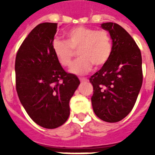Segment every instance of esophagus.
I'll return each mask as SVG.
<instances>
[{
    "label": "esophagus",
    "instance_id": "1",
    "mask_svg": "<svg viewBox=\"0 0 155 155\" xmlns=\"http://www.w3.org/2000/svg\"><path fill=\"white\" fill-rule=\"evenodd\" d=\"M80 82H87V79H86V78H80Z\"/></svg>",
    "mask_w": 155,
    "mask_h": 155
}]
</instances>
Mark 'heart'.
I'll return each instance as SVG.
<instances>
[{"mask_svg": "<svg viewBox=\"0 0 155 155\" xmlns=\"http://www.w3.org/2000/svg\"><path fill=\"white\" fill-rule=\"evenodd\" d=\"M67 42L54 39L52 51L63 67L71 63L75 51L80 58L73 63L70 71L75 75H84L89 71L92 64L97 68L104 65L110 58L113 46L110 35L106 30H96L84 25H78L66 32Z\"/></svg>", "mask_w": 155, "mask_h": 155, "instance_id": "obj_1", "label": "heart"}]
</instances>
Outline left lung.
Returning a JSON list of instances; mask_svg holds the SVG:
<instances>
[{"label":"left lung","mask_w":155,"mask_h":155,"mask_svg":"<svg viewBox=\"0 0 155 155\" xmlns=\"http://www.w3.org/2000/svg\"><path fill=\"white\" fill-rule=\"evenodd\" d=\"M113 42L108 61L90 78L95 114L106 122H117L131 112L142 84V54L130 34L118 24L102 23Z\"/></svg>","instance_id":"1"}]
</instances>
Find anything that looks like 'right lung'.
Masks as SVG:
<instances>
[{"label": "right lung", "mask_w": 155, "mask_h": 155, "mask_svg": "<svg viewBox=\"0 0 155 155\" xmlns=\"http://www.w3.org/2000/svg\"><path fill=\"white\" fill-rule=\"evenodd\" d=\"M57 23L34 28L18 50L15 60L16 89L30 118L40 126L54 129L70 115L71 98L80 80L67 73L52 51Z\"/></svg>", "instance_id": "1"}]
</instances>
